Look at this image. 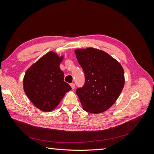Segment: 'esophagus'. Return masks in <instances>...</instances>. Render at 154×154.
<instances>
[{
  "mask_svg": "<svg viewBox=\"0 0 154 154\" xmlns=\"http://www.w3.org/2000/svg\"><path fill=\"white\" fill-rule=\"evenodd\" d=\"M70 85H71V87L72 88V89H74L75 88V85L74 83H71Z\"/></svg>",
  "mask_w": 154,
  "mask_h": 154,
  "instance_id": "1",
  "label": "esophagus"
}]
</instances>
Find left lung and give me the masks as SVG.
Returning <instances> with one entry per match:
<instances>
[{
	"label": "left lung",
	"mask_w": 154,
	"mask_h": 154,
	"mask_svg": "<svg viewBox=\"0 0 154 154\" xmlns=\"http://www.w3.org/2000/svg\"><path fill=\"white\" fill-rule=\"evenodd\" d=\"M85 73V84L76 93L83 109L98 114L106 111L116 102L124 85V73L115 59L93 48L75 51Z\"/></svg>",
	"instance_id": "left-lung-1"
}]
</instances>
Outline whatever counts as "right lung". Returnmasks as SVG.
I'll use <instances>...</instances> for the list:
<instances>
[{
	"instance_id": "add662e5",
	"label": "right lung",
	"mask_w": 154,
	"mask_h": 154,
	"mask_svg": "<svg viewBox=\"0 0 154 154\" xmlns=\"http://www.w3.org/2000/svg\"><path fill=\"white\" fill-rule=\"evenodd\" d=\"M63 57L50 51L26 71L23 80L24 92L35 107L45 112L55 109L71 89L64 81L60 68Z\"/></svg>"
}]
</instances>
